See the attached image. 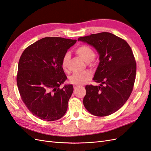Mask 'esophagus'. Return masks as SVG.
<instances>
[{
    "instance_id": "1",
    "label": "esophagus",
    "mask_w": 151,
    "mask_h": 151,
    "mask_svg": "<svg viewBox=\"0 0 151 151\" xmlns=\"http://www.w3.org/2000/svg\"><path fill=\"white\" fill-rule=\"evenodd\" d=\"M80 86H79V85H76V84H75V85H74V89H76L77 88H79Z\"/></svg>"
}]
</instances>
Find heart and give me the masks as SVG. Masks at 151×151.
Here are the masks:
<instances>
[{
	"label": "heart",
	"mask_w": 151,
	"mask_h": 151,
	"mask_svg": "<svg viewBox=\"0 0 151 151\" xmlns=\"http://www.w3.org/2000/svg\"><path fill=\"white\" fill-rule=\"evenodd\" d=\"M76 53L86 63H89L94 60L95 57V53L93 50L87 45H82L79 47L76 50ZM70 54L69 53H66L63 55L62 60V67L64 70L67 69V66L68 64V62L70 59ZM92 73L89 71H86L83 73L79 74H74L70 76L69 81L70 83L76 84V85H81L87 83L89 80L92 77Z\"/></svg>",
	"instance_id": "obj_1"
}]
</instances>
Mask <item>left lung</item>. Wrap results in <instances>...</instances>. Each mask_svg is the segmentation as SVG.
<instances>
[{"instance_id":"obj_1","label":"left lung","mask_w":151,"mask_h":151,"mask_svg":"<svg viewBox=\"0 0 151 151\" xmlns=\"http://www.w3.org/2000/svg\"><path fill=\"white\" fill-rule=\"evenodd\" d=\"M77 40L94 47L99 56L93 80L101 84L86 86L84 106L94 116L111 115L123 106L133 89L136 75L133 52L126 41L108 32Z\"/></svg>"}]
</instances>
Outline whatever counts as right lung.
<instances>
[{
    "label": "right lung",
    "instance_id": "1",
    "mask_svg": "<svg viewBox=\"0 0 151 151\" xmlns=\"http://www.w3.org/2000/svg\"><path fill=\"white\" fill-rule=\"evenodd\" d=\"M76 40L45 37L27 47L18 63L17 84L22 101L33 115L55 121L65 115L74 91L67 80L62 60Z\"/></svg>",
    "mask_w": 151,
    "mask_h": 151
}]
</instances>
